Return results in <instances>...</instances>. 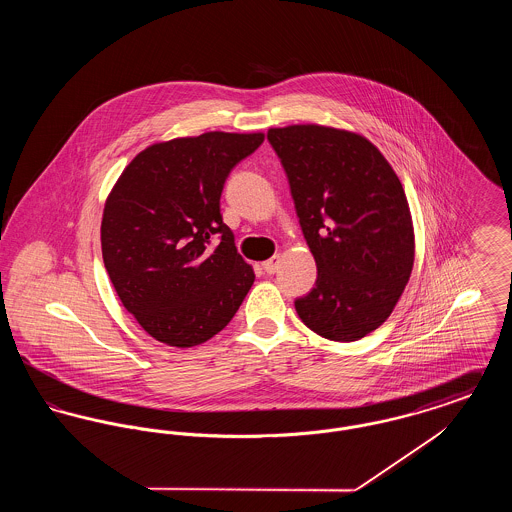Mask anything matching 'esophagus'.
<instances>
[{"instance_id": "34e87169", "label": "esophagus", "mask_w": 512, "mask_h": 512, "mask_svg": "<svg viewBox=\"0 0 512 512\" xmlns=\"http://www.w3.org/2000/svg\"><path fill=\"white\" fill-rule=\"evenodd\" d=\"M280 267V255H274V257H270L268 261L263 263V270L267 272V274H274L276 270Z\"/></svg>"}]
</instances>
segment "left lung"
Returning <instances> with one entry per match:
<instances>
[{"label":"left lung","instance_id":"obj_1","mask_svg":"<svg viewBox=\"0 0 512 512\" xmlns=\"http://www.w3.org/2000/svg\"><path fill=\"white\" fill-rule=\"evenodd\" d=\"M267 140L317 263V284L295 311L326 340H361L386 322L411 278L405 190L378 147L355 132L293 124L270 128Z\"/></svg>","mask_w":512,"mask_h":512}]
</instances>
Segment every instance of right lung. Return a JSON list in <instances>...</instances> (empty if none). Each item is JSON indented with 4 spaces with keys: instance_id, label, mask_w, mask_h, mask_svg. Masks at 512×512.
<instances>
[{
    "instance_id": "1",
    "label": "right lung",
    "mask_w": 512,
    "mask_h": 512,
    "mask_svg": "<svg viewBox=\"0 0 512 512\" xmlns=\"http://www.w3.org/2000/svg\"><path fill=\"white\" fill-rule=\"evenodd\" d=\"M263 140L261 132H205L153 144L107 197L103 263L122 305L151 338L194 347L240 309L255 274L222 222L220 194Z\"/></svg>"
}]
</instances>
